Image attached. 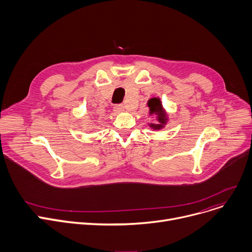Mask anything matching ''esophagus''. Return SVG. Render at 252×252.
<instances>
[{
	"instance_id": "34e87169",
	"label": "esophagus",
	"mask_w": 252,
	"mask_h": 252,
	"mask_svg": "<svg viewBox=\"0 0 252 252\" xmlns=\"http://www.w3.org/2000/svg\"><path fill=\"white\" fill-rule=\"evenodd\" d=\"M113 111H114V113L118 114V113L125 111V107H124L123 105H116L115 107H114V109H113Z\"/></svg>"
}]
</instances>
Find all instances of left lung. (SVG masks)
<instances>
[{
    "mask_svg": "<svg viewBox=\"0 0 252 252\" xmlns=\"http://www.w3.org/2000/svg\"><path fill=\"white\" fill-rule=\"evenodd\" d=\"M147 106L149 107V115L155 116L156 124H149V127L154 130H160L163 128L168 123V113L166 109L163 107L162 102L159 97H152L148 100Z\"/></svg>",
    "mask_w": 252,
    "mask_h": 252,
    "instance_id": "obj_1",
    "label": "left lung"
}]
</instances>
